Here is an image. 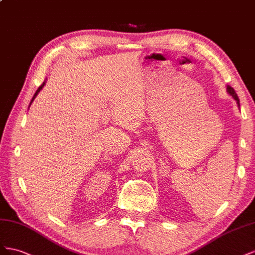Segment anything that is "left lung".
Masks as SVG:
<instances>
[{
  "instance_id": "left-lung-1",
  "label": "left lung",
  "mask_w": 255,
  "mask_h": 255,
  "mask_svg": "<svg viewBox=\"0 0 255 255\" xmlns=\"http://www.w3.org/2000/svg\"><path fill=\"white\" fill-rule=\"evenodd\" d=\"M228 92H229V94H231V95H232L233 97H234V99L237 101L238 107H239V99H238V96H237V94H236L235 90L233 89V87H231V86H228Z\"/></svg>"
}]
</instances>
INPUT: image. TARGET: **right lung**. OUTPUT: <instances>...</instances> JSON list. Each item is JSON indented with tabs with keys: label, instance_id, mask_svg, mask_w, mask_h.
Here are the masks:
<instances>
[{
	"label": "right lung",
	"instance_id": "add662e5",
	"mask_svg": "<svg viewBox=\"0 0 255 255\" xmlns=\"http://www.w3.org/2000/svg\"><path fill=\"white\" fill-rule=\"evenodd\" d=\"M43 85H45V82H43V83H42V84H41V85H40V86L38 87V89H37V91H36V93L34 94V96H33V98H32V101L34 100V98L36 97V95H37V94H38V92H39V91H40V90L42 89V86H43ZM32 101H31V103H32ZM30 105H31V104H30Z\"/></svg>",
	"mask_w": 255,
	"mask_h": 255
}]
</instances>
